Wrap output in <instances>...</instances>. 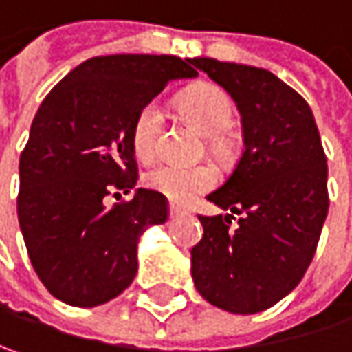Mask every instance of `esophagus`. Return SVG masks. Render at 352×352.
<instances>
[{
    "label": "esophagus",
    "mask_w": 352,
    "mask_h": 352,
    "mask_svg": "<svg viewBox=\"0 0 352 352\" xmlns=\"http://www.w3.org/2000/svg\"><path fill=\"white\" fill-rule=\"evenodd\" d=\"M183 213H185V211L179 208V206H175V204L169 206V215H171V217H179V215H183Z\"/></svg>",
    "instance_id": "obj_1"
}]
</instances>
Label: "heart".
<instances>
[{"label":"heart","mask_w":352,"mask_h":352,"mask_svg":"<svg viewBox=\"0 0 352 352\" xmlns=\"http://www.w3.org/2000/svg\"><path fill=\"white\" fill-rule=\"evenodd\" d=\"M177 107L181 114L204 135H223L234 120V102L217 86L204 84L187 90ZM165 116L157 102H146L137 112L133 122V148L141 161H151L159 151V139L163 131ZM215 183V171L209 165H177L161 163L146 171L144 185L173 204H189L197 195L206 193Z\"/></svg>","instance_id":"b5f03b06"}]
</instances>
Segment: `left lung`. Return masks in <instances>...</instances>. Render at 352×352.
Returning a JSON list of instances; mask_svg holds the SVG:
<instances>
[{
    "mask_svg": "<svg viewBox=\"0 0 352 352\" xmlns=\"http://www.w3.org/2000/svg\"><path fill=\"white\" fill-rule=\"evenodd\" d=\"M191 64L234 98L243 133L234 173L208 195L230 213L199 215L191 276L209 304L256 314L290 294L314 258L329 213L327 157L310 107L286 82L213 58Z\"/></svg>",
    "mask_w": 352,
    "mask_h": 352,
    "instance_id": "1",
    "label": "left lung"
}]
</instances>
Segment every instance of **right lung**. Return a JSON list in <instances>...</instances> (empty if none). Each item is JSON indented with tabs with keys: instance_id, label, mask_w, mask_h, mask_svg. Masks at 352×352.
<instances>
[{
	"instance_id": "1",
	"label": "right lung",
	"mask_w": 352,
	"mask_h": 352,
	"mask_svg": "<svg viewBox=\"0 0 352 352\" xmlns=\"http://www.w3.org/2000/svg\"><path fill=\"white\" fill-rule=\"evenodd\" d=\"M177 56H96L58 82L34 116L19 157L17 219L32 266L58 300L90 308L116 298L137 276V243L167 221V199L135 188L137 112L167 84L195 78ZM118 195V194H115Z\"/></svg>"
}]
</instances>
